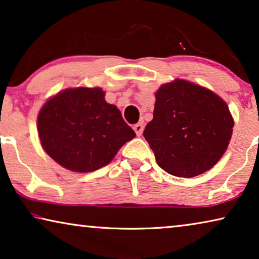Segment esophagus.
<instances>
[{
  "label": "esophagus",
  "instance_id": "34e87169",
  "mask_svg": "<svg viewBox=\"0 0 259 259\" xmlns=\"http://www.w3.org/2000/svg\"><path fill=\"white\" fill-rule=\"evenodd\" d=\"M144 127H145V123H144V121H139V122L136 123V125L133 126V130L136 131V133H137V136H138V137H140L141 134H143Z\"/></svg>",
  "mask_w": 259,
  "mask_h": 259
}]
</instances>
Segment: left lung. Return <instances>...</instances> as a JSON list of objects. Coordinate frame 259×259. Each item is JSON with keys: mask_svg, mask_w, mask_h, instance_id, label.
Wrapping results in <instances>:
<instances>
[{"mask_svg": "<svg viewBox=\"0 0 259 259\" xmlns=\"http://www.w3.org/2000/svg\"><path fill=\"white\" fill-rule=\"evenodd\" d=\"M232 128L229 106L219 95L176 79L155 92L153 119L144 137L164 171L192 178L217 164L229 146Z\"/></svg>", "mask_w": 259, "mask_h": 259, "instance_id": "8db88e82", "label": "left lung"}]
</instances>
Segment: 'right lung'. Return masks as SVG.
I'll list each match as a JSON object with an SVG mask.
<instances>
[{
  "instance_id": "1",
  "label": "right lung",
  "mask_w": 259,
  "mask_h": 259,
  "mask_svg": "<svg viewBox=\"0 0 259 259\" xmlns=\"http://www.w3.org/2000/svg\"><path fill=\"white\" fill-rule=\"evenodd\" d=\"M37 133L53 160L80 173L109 164L136 137L100 87L67 88L48 99L38 112Z\"/></svg>"
}]
</instances>
